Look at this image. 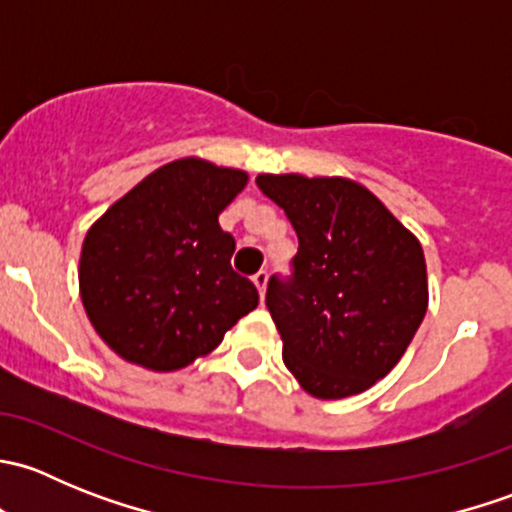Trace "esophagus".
I'll return each instance as SVG.
<instances>
[{
  "label": "esophagus",
  "mask_w": 512,
  "mask_h": 512,
  "mask_svg": "<svg viewBox=\"0 0 512 512\" xmlns=\"http://www.w3.org/2000/svg\"><path fill=\"white\" fill-rule=\"evenodd\" d=\"M252 282H255L257 292H260V299L265 297V289H267V272H265V270H260V272H257L255 277H252Z\"/></svg>",
  "instance_id": "esophagus-1"
}]
</instances>
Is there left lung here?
<instances>
[{
  "instance_id": "left-lung-1",
  "label": "left lung",
  "mask_w": 512,
  "mask_h": 512,
  "mask_svg": "<svg viewBox=\"0 0 512 512\" xmlns=\"http://www.w3.org/2000/svg\"><path fill=\"white\" fill-rule=\"evenodd\" d=\"M297 232L292 277L272 275L267 309L282 359L307 394L344 399L384 379L428 307L421 242L349 178L257 175Z\"/></svg>"
}]
</instances>
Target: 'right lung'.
Returning <instances> with one entry per match:
<instances>
[{"label":"right lung","instance_id":"right-lung-1","mask_svg":"<svg viewBox=\"0 0 512 512\" xmlns=\"http://www.w3.org/2000/svg\"><path fill=\"white\" fill-rule=\"evenodd\" d=\"M245 185V170L173 160L86 232L81 302L121 359L153 371L183 369L257 307L255 285L230 265L235 237L218 223Z\"/></svg>","mask_w":512,"mask_h":512}]
</instances>
